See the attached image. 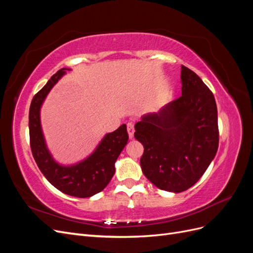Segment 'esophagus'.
Returning a JSON list of instances; mask_svg holds the SVG:
<instances>
[{
    "mask_svg": "<svg viewBox=\"0 0 253 253\" xmlns=\"http://www.w3.org/2000/svg\"><path fill=\"white\" fill-rule=\"evenodd\" d=\"M127 133H128V137H129V139H132L133 137H134V124L133 122H128L127 124Z\"/></svg>",
    "mask_w": 253,
    "mask_h": 253,
    "instance_id": "34e87169",
    "label": "esophagus"
}]
</instances>
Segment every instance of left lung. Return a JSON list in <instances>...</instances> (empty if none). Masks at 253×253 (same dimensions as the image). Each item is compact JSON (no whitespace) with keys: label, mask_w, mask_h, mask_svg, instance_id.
<instances>
[{"label":"left lung","mask_w":253,"mask_h":253,"mask_svg":"<svg viewBox=\"0 0 253 253\" xmlns=\"http://www.w3.org/2000/svg\"><path fill=\"white\" fill-rule=\"evenodd\" d=\"M181 96L135 125L142 143L141 170L157 188L179 193L200 179L218 148L217 108L212 91L181 65Z\"/></svg>","instance_id":"obj_1"}]
</instances>
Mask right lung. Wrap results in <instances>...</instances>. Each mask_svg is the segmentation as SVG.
I'll use <instances>...</instances> for the list:
<instances>
[{
  "instance_id": "right-lung-1",
  "label": "right lung",
  "mask_w": 253,
  "mask_h": 253,
  "mask_svg": "<svg viewBox=\"0 0 253 253\" xmlns=\"http://www.w3.org/2000/svg\"><path fill=\"white\" fill-rule=\"evenodd\" d=\"M70 68H61L34 96L29 108V138L33 156L51 185L67 195L90 197L109 185L115 174V163L127 143L126 126L105 134L90 155L74 165H61L51 156L45 141L40 111L50 89Z\"/></svg>"
}]
</instances>
